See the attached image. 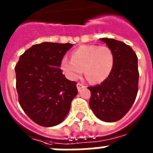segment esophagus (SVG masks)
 I'll return each mask as SVG.
<instances>
[{"mask_svg": "<svg viewBox=\"0 0 153 153\" xmlns=\"http://www.w3.org/2000/svg\"><path fill=\"white\" fill-rule=\"evenodd\" d=\"M77 88H78V91H80V90H81V89H82V88H84V87H85V86H84V85H82V83H77Z\"/></svg>", "mask_w": 153, "mask_h": 153, "instance_id": "esophagus-1", "label": "esophagus"}]
</instances>
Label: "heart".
Returning <instances> with one entry per match:
<instances>
[{
    "label": "heart",
    "instance_id": "heart-1",
    "mask_svg": "<svg viewBox=\"0 0 153 153\" xmlns=\"http://www.w3.org/2000/svg\"><path fill=\"white\" fill-rule=\"evenodd\" d=\"M114 65V52L109 47L83 45L75 49L71 59L63 58L60 67L71 80H76L82 71L91 82H102L109 77Z\"/></svg>",
    "mask_w": 153,
    "mask_h": 153
}]
</instances>
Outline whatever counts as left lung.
Listing matches in <instances>:
<instances>
[{"mask_svg": "<svg viewBox=\"0 0 153 153\" xmlns=\"http://www.w3.org/2000/svg\"><path fill=\"white\" fill-rule=\"evenodd\" d=\"M114 55L111 73L99 85L88 87L91 92L89 105L98 119L114 122L130 109L138 91V59L130 46L114 39L102 38Z\"/></svg>", "mask_w": 153, "mask_h": 153, "instance_id": "8db88e82", "label": "left lung"}]
</instances>
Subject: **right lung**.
Returning a JSON list of instances; mask_svg holds the SVG:
<instances>
[{"label": "right lung", "mask_w": 153, "mask_h": 153, "mask_svg": "<svg viewBox=\"0 0 153 153\" xmlns=\"http://www.w3.org/2000/svg\"><path fill=\"white\" fill-rule=\"evenodd\" d=\"M71 44L44 42L20 55L15 72L19 102L35 123L52 127L63 121L78 94L77 82L60 69L61 60Z\"/></svg>", "instance_id": "obj_1"}]
</instances>
